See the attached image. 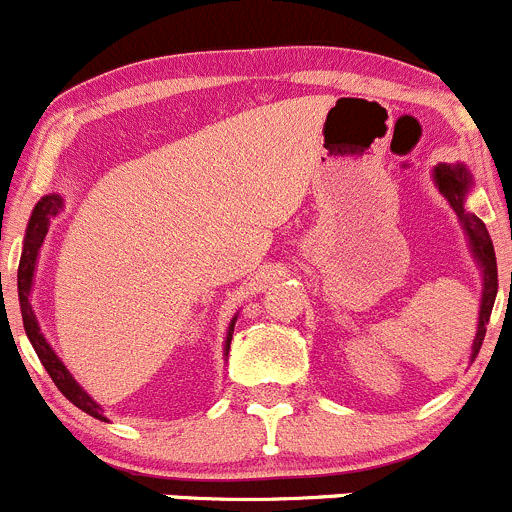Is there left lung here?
<instances>
[{
    "mask_svg": "<svg viewBox=\"0 0 512 512\" xmlns=\"http://www.w3.org/2000/svg\"><path fill=\"white\" fill-rule=\"evenodd\" d=\"M433 179H435V186H438V191L445 196L450 209L455 211L458 221L463 224L465 236H468L470 241V251H473L475 261H478L480 268H483V298H480L478 331H475L473 351H470V363H473L475 356H478L480 346H483L485 326H488L490 311H493L495 296H498V263H495L493 241H490V234L488 229H485V224L478 219V216L465 211V194H468L470 184H473L468 169H465L463 164H455V166L438 164L433 169Z\"/></svg>",
    "mask_w": 512,
    "mask_h": 512,
    "instance_id": "8db88e82",
    "label": "left lung"
}]
</instances>
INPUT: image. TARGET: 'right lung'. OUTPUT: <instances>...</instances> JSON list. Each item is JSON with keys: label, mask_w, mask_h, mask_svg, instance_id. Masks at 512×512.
Listing matches in <instances>:
<instances>
[{"label": "right lung", "mask_w": 512, "mask_h": 512, "mask_svg": "<svg viewBox=\"0 0 512 512\" xmlns=\"http://www.w3.org/2000/svg\"><path fill=\"white\" fill-rule=\"evenodd\" d=\"M64 209V199L59 194H49L44 199L37 201L34 206L32 216H29L27 224V234H24V249H22V258H19V271H17V291H19V308H22V321H24V331H27V338L32 341L34 351H37L39 361L42 366L47 368V373L52 376L54 386L69 398L77 408H82L84 413L89 416L99 418V421H106L104 411H101L99 403L74 381V376L69 373V368L64 366L62 358L52 351V346L44 338L42 328H39L37 316L32 311V283H34V268H37V258H39V249L44 244V236H47L49 224H52L54 216ZM234 326H236V316L234 321L229 323V333H226V343H224V356H229L231 348V336H234Z\"/></svg>", "instance_id": "obj_1"}]
</instances>
